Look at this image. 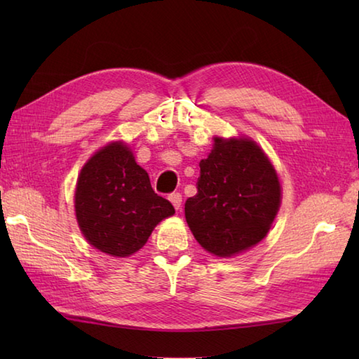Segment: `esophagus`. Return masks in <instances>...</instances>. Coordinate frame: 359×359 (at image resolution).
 <instances>
[{"mask_svg":"<svg viewBox=\"0 0 359 359\" xmlns=\"http://www.w3.org/2000/svg\"><path fill=\"white\" fill-rule=\"evenodd\" d=\"M170 201L174 205L175 210H180V207H182V194L180 193H172L170 196Z\"/></svg>","mask_w":359,"mask_h":359,"instance_id":"1","label":"esophagus"}]
</instances>
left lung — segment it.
Segmentation results:
<instances>
[{"mask_svg":"<svg viewBox=\"0 0 359 359\" xmlns=\"http://www.w3.org/2000/svg\"><path fill=\"white\" fill-rule=\"evenodd\" d=\"M197 194L185 203L196 241L225 257L262 241L280 205V185L270 160L255 142L224 140L199 163Z\"/></svg>","mask_w":359,"mask_h":359,"instance_id":"1","label":"left lung"}]
</instances>
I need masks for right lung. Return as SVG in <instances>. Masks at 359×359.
Segmentation results:
<instances>
[{"label": "right lung", "instance_id": "right-lung-1", "mask_svg": "<svg viewBox=\"0 0 359 359\" xmlns=\"http://www.w3.org/2000/svg\"><path fill=\"white\" fill-rule=\"evenodd\" d=\"M75 215L90 245L111 256L139 251L174 207L154 193L149 175L126 144L109 143L90 157L79 175Z\"/></svg>", "mask_w": 359, "mask_h": 359}]
</instances>
